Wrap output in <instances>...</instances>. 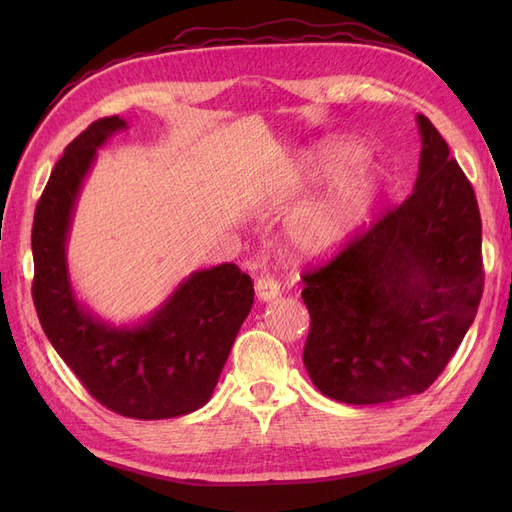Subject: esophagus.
<instances>
[{
	"instance_id": "34e87169",
	"label": "esophagus",
	"mask_w": 512,
	"mask_h": 512,
	"mask_svg": "<svg viewBox=\"0 0 512 512\" xmlns=\"http://www.w3.org/2000/svg\"><path fill=\"white\" fill-rule=\"evenodd\" d=\"M256 294L260 301H273L280 294V284L271 277H260V280H256Z\"/></svg>"
}]
</instances>
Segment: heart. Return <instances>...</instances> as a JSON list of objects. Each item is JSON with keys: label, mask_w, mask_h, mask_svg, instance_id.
<instances>
[{"label": "heart", "mask_w": 512, "mask_h": 512, "mask_svg": "<svg viewBox=\"0 0 512 512\" xmlns=\"http://www.w3.org/2000/svg\"><path fill=\"white\" fill-rule=\"evenodd\" d=\"M363 158V147L354 141H331L318 151V162L324 170H342ZM297 185H284L275 190L273 200L292 194ZM376 188L369 173H348L337 181L333 192L320 203L294 215L286 228L288 250L297 260H324L333 256L350 237L352 226L361 209Z\"/></svg>", "instance_id": "b5f03b06"}]
</instances>
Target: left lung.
I'll return each instance as SVG.
<instances>
[{
	"instance_id": "left-lung-1",
	"label": "left lung",
	"mask_w": 512,
	"mask_h": 512,
	"mask_svg": "<svg viewBox=\"0 0 512 512\" xmlns=\"http://www.w3.org/2000/svg\"><path fill=\"white\" fill-rule=\"evenodd\" d=\"M414 192L303 273L316 389L354 406L427 391L466 337L483 297L478 203L442 134L418 115Z\"/></svg>"
}]
</instances>
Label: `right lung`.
<instances>
[{"label": "right lung", "instance_id": "1", "mask_svg": "<svg viewBox=\"0 0 512 512\" xmlns=\"http://www.w3.org/2000/svg\"><path fill=\"white\" fill-rule=\"evenodd\" d=\"M126 128L117 115L94 121L55 164L34 215L32 297L46 337L91 397L121 416L158 421L207 404L254 284L232 262L196 271L151 318L121 329L76 301L66 265L72 209L96 149Z\"/></svg>", "mask_w": 512, "mask_h": 512}]
</instances>
